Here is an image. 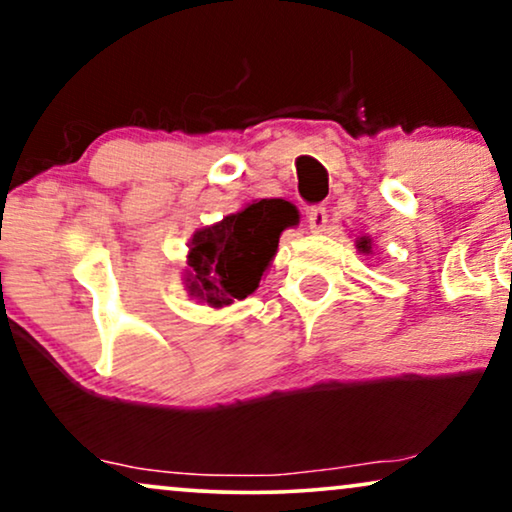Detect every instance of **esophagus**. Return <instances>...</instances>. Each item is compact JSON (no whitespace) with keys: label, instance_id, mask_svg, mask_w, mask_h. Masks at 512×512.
I'll return each instance as SVG.
<instances>
[{"label":"esophagus","instance_id":"34e87169","mask_svg":"<svg viewBox=\"0 0 512 512\" xmlns=\"http://www.w3.org/2000/svg\"><path fill=\"white\" fill-rule=\"evenodd\" d=\"M306 222H309L311 234H320V231H325L327 210H325L323 206H313V208H309V213H306Z\"/></svg>","mask_w":512,"mask_h":512}]
</instances>
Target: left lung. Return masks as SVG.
<instances>
[{"mask_svg": "<svg viewBox=\"0 0 512 512\" xmlns=\"http://www.w3.org/2000/svg\"><path fill=\"white\" fill-rule=\"evenodd\" d=\"M356 250L360 255H372V238L370 236H358L356 238Z\"/></svg>", "mask_w": 512, "mask_h": 512, "instance_id": "8db88e82", "label": "left lung"}]
</instances>
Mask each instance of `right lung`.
<instances>
[{
    "label": "right lung",
    "instance_id": "1",
    "mask_svg": "<svg viewBox=\"0 0 512 512\" xmlns=\"http://www.w3.org/2000/svg\"><path fill=\"white\" fill-rule=\"evenodd\" d=\"M299 213L290 201L255 199L189 238L185 285L189 297L222 309L260 288L274 262L278 238L297 227Z\"/></svg>",
    "mask_w": 512,
    "mask_h": 512
}]
</instances>
